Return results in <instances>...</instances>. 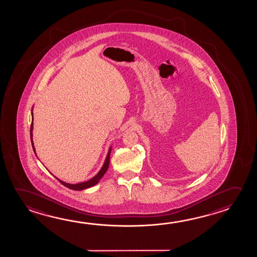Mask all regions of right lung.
<instances>
[{"instance_id":"add662e5","label":"right lung","mask_w":257,"mask_h":257,"mask_svg":"<svg viewBox=\"0 0 257 257\" xmlns=\"http://www.w3.org/2000/svg\"><path fill=\"white\" fill-rule=\"evenodd\" d=\"M33 111H32V123H31V127H30V138H31V144H32L33 150L35 152V154H36V149H35V147H34V143H33ZM110 151H111V147H110V149H109V152H108V154H107V156H106L105 161H104V163H103V165H102V169L100 170V171L98 172L96 175L94 176V178H92V179H89V180H87V181H85V182H81V183L78 184H69L66 183L64 181H62L61 179H56L61 182L63 186H65L66 188H69V189H73V190H84V189H86V188H91V187H93L94 185H96V184L99 182V180L102 179V176L104 175V173H105L107 170H108V168H109V163H110Z\"/></svg>"}]
</instances>
